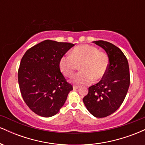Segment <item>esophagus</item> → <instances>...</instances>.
Segmentation results:
<instances>
[{
    "instance_id": "esophagus-1",
    "label": "esophagus",
    "mask_w": 145,
    "mask_h": 145,
    "mask_svg": "<svg viewBox=\"0 0 145 145\" xmlns=\"http://www.w3.org/2000/svg\"><path fill=\"white\" fill-rule=\"evenodd\" d=\"M73 89H74V90H76L78 89V86H76V85H74L73 86Z\"/></svg>"
}]
</instances>
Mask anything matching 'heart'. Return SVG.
Listing matches in <instances>:
<instances>
[{
  "mask_svg": "<svg viewBox=\"0 0 145 145\" xmlns=\"http://www.w3.org/2000/svg\"><path fill=\"white\" fill-rule=\"evenodd\" d=\"M110 65L106 52L88 44L80 45L71 51L70 55L63 56L59 61L61 72L69 78L80 65V71L72 77L74 84H87L93 80L99 81L107 74Z\"/></svg>",
  "mask_w": 145,
  "mask_h": 145,
  "instance_id": "obj_1",
  "label": "heart"
}]
</instances>
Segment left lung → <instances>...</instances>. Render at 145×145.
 <instances>
[{
	"instance_id": "obj_1",
	"label": "left lung",
	"mask_w": 145,
	"mask_h": 145,
	"mask_svg": "<svg viewBox=\"0 0 145 145\" xmlns=\"http://www.w3.org/2000/svg\"><path fill=\"white\" fill-rule=\"evenodd\" d=\"M104 48L110 59L107 74L95 85L89 87L83 102L94 116L110 115L123 102L130 83L129 65L123 52L114 44L102 40L94 41Z\"/></svg>"
}]
</instances>
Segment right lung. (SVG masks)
<instances>
[{
  "mask_svg": "<svg viewBox=\"0 0 145 145\" xmlns=\"http://www.w3.org/2000/svg\"><path fill=\"white\" fill-rule=\"evenodd\" d=\"M74 44L45 40L22 58L18 78L24 102L33 112L50 117L59 112L73 86L60 71L61 57Z\"/></svg>",
  "mask_w": 145,
  "mask_h": 145,
  "instance_id": "right-lung-1",
  "label": "right lung"
}]
</instances>
